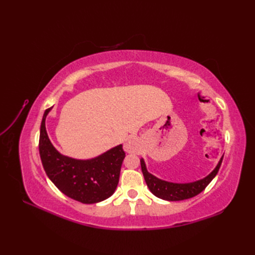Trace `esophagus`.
I'll return each mask as SVG.
<instances>
[{
    "mask_svg": "<svg viewBox=\"0 0 255 255\" xmlns=\"http://www.w3.org/2000/svg\"><path fill=\"white\" fill-rule=\"evenodd\" d=\"M125 150L128 153H133L136 151V143L133 139H128L126 143H125Z\"/></svg>",
    "mask_w": 255,
    "mask_h": 255,
    "instance_id": "obj_1",
    "label": "esophagus"
}]
</instances>
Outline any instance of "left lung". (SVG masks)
Masks as SVG:
<instances>
[{
  "label": "left lung",
  "instance_id": "8db88e82",
  "mask_svg": "<svg viewBox=\"0 0 255 255\" xmlns=\"http://www.w3.org/2000/svg\"><path fill=\"white\" fill-rule=\"evenodd\" d=\"M222 158L223 156L220 158L219 163L210 174L201 180L190 183H172L160 180L146 170V166L143 158L140 159V165L144 181L154 196H156L159 199L167 200V201H181V200H186L195 197L205 189V187L212 182L216 174L218 173V170L222 163Z\"/></svg>",
  "mask_w": 255,
  "mask_h": 255
}]
</instances>
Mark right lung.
<instances>
[{
    "label": "right lung",
    "instance_id": "right-lung-1",
    "mask_svg": "<svg viewBox=\"0 0 255 255\" xmlns=\"http://www.w3.org/2000/svg\"><path fill=\"white\" fill-rule=\"evenodd\" d=\"M51 110L52 107L43 114L39 137L40 158L49 179L63 194L85 204L110 198L117 188L126 157L122 144L90 159L63 155L52 144L45 129V118Z\"/></svg>",
    "mask_w": 255,
    "mask_h": 255
}]
</instances>
